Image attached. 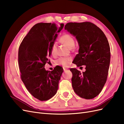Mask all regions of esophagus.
<instances>
[{
  "mask_svg": "<svg viewBox=\"0 0 124 124\" xmlns=\"http://www.w3.org/2000/svg\"><path fill=\"white\" fill-rule=\"evenodd\" d=\"M63 70H64V71H66V70H67L68 69L65 68V67H63Z\"/></svg>",
  "mask_w": 124,
  "mask_h": 124,
  "instance_id": "obj_1",
  "label": "esophagus"
}]
</instances>
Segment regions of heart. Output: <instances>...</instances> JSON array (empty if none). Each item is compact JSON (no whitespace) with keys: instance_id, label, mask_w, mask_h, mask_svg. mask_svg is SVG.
I'll use <instances>...</instances> for the list:
<instances>
[{"instance_id":"b5f03b06","label":"heart","mask_w":124,"mask_h":124,"mask_svg":"<svg viewBox=\"0 0 124 124\" xmlns=\"http://www.w3.org/2000/svg\"><path fill=\"white\" fill-rule=\"evenodd\" d=\"M60 42L62 44L66 45L68 48H72L75 46V40L72 36L69 33H65L62 35L59 39ZM51 54L52 56H55L57 54V45L56 43H54L51 47ZM72 58L71 57H60L56 61V63L59 65H62L63 67H68Z\"/></svg>"}]
</instances>
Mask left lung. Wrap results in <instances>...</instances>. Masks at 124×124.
Returning <instances> with one entry per match:
<instances>
[{"mask_svg": "<svg viewBox=\"0 0 124 124\" xmlns=\"http://www.w3.org/2000/svg\"><path fill=\"white\" fill-rule=\"evenodd\" d=\"M65 29L76 37L80 46L73 63L78 67H86L83 73L76 68L70 69L72 73L73 89L81 98H94L107 80L111 57L108 39L103 32L91 22H71L66 24Z\"/></svg>", "mask_w": 124, "mask_h": 124, "instance_id": "8db88e82", "label": "left lung"}]
</instances>
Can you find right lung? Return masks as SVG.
<instances>
[{"instance_id":"obj_1","label":"right lung","mask_w":124,"mask_h":124,"mask_svg":"<svg viewBox=\"0 0 124 124\" xmlns=\"http://www.w3.org/2000/svg\"><path fill=\"white\" fill-rule=\"evenodd\" d=\"M64 24L40 23L30 30L21 42L18 54L21 78L31 95L40 101L51 99L57 93L63 69L56 66L46 71L51 47Z\"/></svg>"}]
</instances>
